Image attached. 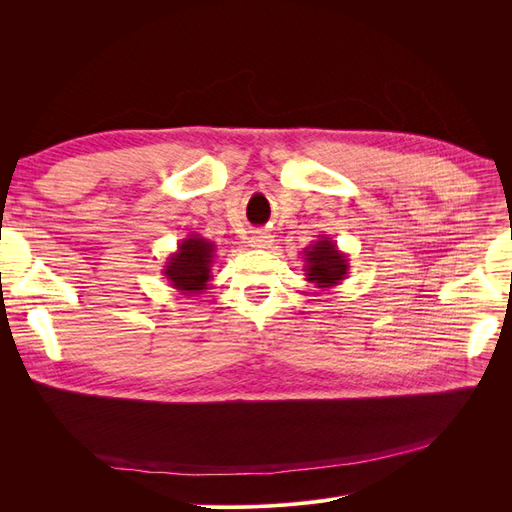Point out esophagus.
Here are the masks:
<instances>
[{
	"mask_svg": "<svg viewBox=\"0 0 512 512\" xmlns=\"http://www.w3.org/2000/svg\"><path fill=\"white\" fill-rule=\"evenodd\" d=\"M250 245L258 247V250H267V247L271 245V237L267 235V232H254V235L250 237Z\"/></svg>",
	"mask_w": 512,
	"mask_h": 512,
	"instance_id": "obj_1",
	"label": "esophagus"
}]
</instances>
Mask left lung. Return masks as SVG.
<instances>
[{
	"mask_svg": "<svg viewBox=\"0 0 512 512\" xmlns=\"http://www.w3.org/2000/svg\"><path fill=\"white\" fill-rule=\"evenodd\" d=\"M348 260L350 258L339 250L329 235H318V239L303 250L305 280L320 290L335 288L346 280L350 269Z\"/></svg>",
	"mask_w": 512,
	"mask_h": 512,
	"instance_id": "1",
	"label": "left lung"
}]
</instances>
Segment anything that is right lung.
Here are the masks:
<instances>
[{"label": "right lung", "mask_w": 512, "mask_h": 512, "mask_svg": "<svg viewBox=\"0 0 512 512\" xmlns=\"http://www.w3.org/2000/svg\"><path fill=\"white\" fill-rule=\"evenodd\" d=\"M215 250H218V245L200 235H188L181 239L177 250L166 258L162 269L168 286L185 294V297L203 294L213 280L211 267Z\"/></svg>", "instance_id": "1"}]
</instances>
